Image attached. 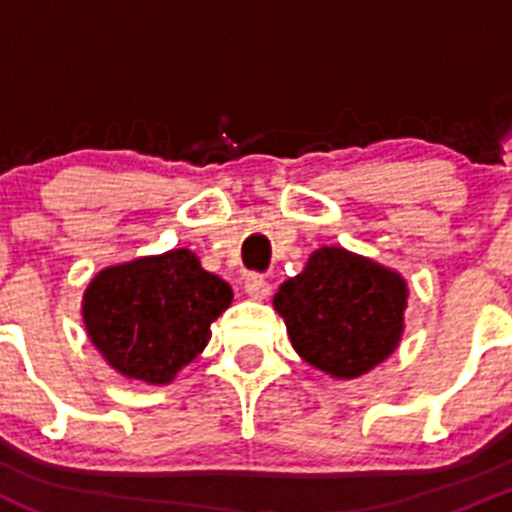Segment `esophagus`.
Here are the masks:
<instances>
[{"instance_id": "obj_1", "label": "esophagus", "mask_w": 512, "mask_h": 512, "mask_svg": "<svg viewBox=\"0 0 512 512\" xmlns=\"http://www.w3.org/2000/svg\"><path fill=\"white\" fill-rule=\"evenodd\" d=\"M245 292L250 294L252 299H267L272 292V285L262 275H250L245 280Z\"/></svg>"}]
</instances>
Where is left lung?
Wrapping results in <instances>:
<instances>
[{"label": "left lung", "instance_id": "1", "mask_svg": "<svg viewBox=\"0 0 512 512\" xmlns=\"http://www.w3.org/2000/svg\"><path fill=\"white\" fill-rule=\"evenodd\" d=\"M272 304L307 364L332 379H359L399 347L409 285L371 257L324 245L282 282Z\"/></svg>", "mask_w": 512, "mask_h": 512}]
</instances>
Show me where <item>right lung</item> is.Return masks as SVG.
I'll return each mask as SVG.
<instances>
[{"instance_id":"right-lung-1","label":"right lung","mask_w":512,"mask_h":512,"mask_svg":"<svg viewBox=\"0 0 512 512\" xmlns=\"http://www.w3.org/2000/svg\"><path fill=\"white\" fill-rule=\"evenodd\" d=\"M232 287L193 250H168L103 267L81 299L86 334L126 379L168 386L205 347Z\"/></svg>"}]
</instances>
